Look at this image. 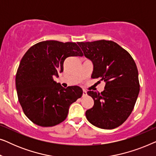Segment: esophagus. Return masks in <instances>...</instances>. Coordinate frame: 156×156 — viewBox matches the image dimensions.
Returning a JSON list of instances; mask_svg holds the SVG:
<instances>
[{"instance_id":"obj_1","label":"esophagus","mask_w":156,"mask_h":156,"mask_svg":"<svg viewBox=\"0 0 156 156\" xmlns=\"http://www.w3.org/2000/svg\"><path fill=\"white\" fill-rule=\"evenodd\" d=\"M87 95V91H85V90L83 91V94H82V97H86Z\"/></svg>"}]
</instances>
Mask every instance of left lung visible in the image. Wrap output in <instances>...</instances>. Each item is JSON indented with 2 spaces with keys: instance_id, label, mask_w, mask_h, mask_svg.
<instances>
[{
  "instance_id": "obj_1",
  "label": "left lung",
  "mask_w": 156,
  "mask_h": 156,
  "mask_svg": "<svg viewBox=\"0 0 156 156\" xmlns=\"http://www.w3.org/2000/svg\"><path fill=\"white\" fill-rule=\"evenodd\" d=\"M78 44L84 56L92 62L91 77L106 83L101 94L87 92L94 102L86 112L87 120L100 129H115L131 114L139 94L135 62L126 50L113 41L101 40Z\"/></svg>"
}]
</instances>
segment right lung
<instances>
[{
    "label": "right lung",
    "mask_w": 156,
    "mask_h": 156,
    "mask_svg": "<svg viewBox=\"0 0 156 156\" xmlns=\"http://www.w3.org/2000/svg\"><path fill=\"white\" fill-rule=\"evenodd\" d=\"M83 53L75 42L47 40L34 44L25 52L16 76L18 101L27 118L35 124L48 127L67 118L69 106L82 97L78 86L64 88L53 80L63 72L67 57Z\"/></svg>",
    "instance_id": "add662e5"
}]
</instances>
